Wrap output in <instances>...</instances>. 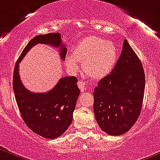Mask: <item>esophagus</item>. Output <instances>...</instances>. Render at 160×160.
Wrapping results in <instances>:
<instances>
[{
  "instance_id": "obj_1",
  "label": "esophagus",
  "mask_w": 160,
  "mask_h": 160,
  "mask_svg": "<svg viewBox=\"0 0 160 160\" xmlns=\"http://www.w3.org/2000/svg\"><path fill=\"white\" fill-rule=\"evenodd\" d=\"M77 85H78V87L80 88V89L81 90V92H84V91L86 90L85 88V83L83 81H78V83H77Z\"/></svg>"
}]
</instances>
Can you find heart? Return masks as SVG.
Masks as SVG:
<instances>
[{
    "label": "heart",
    "instance_id": "heart-1",
    "mask_svg": "<svg viewBox=\"0 0 160 160\" xmlns=\"http://www.w3.org/2000/svg\"><path fill=\"white\" fill-rule=\"evenodd\" d=\"M116 59L117 50L112 41L90 37L79 43L72 56L66 57L65 64L71 71H77V61L82 62L84 72L93 78L102 79L112 72Z\"/></svg>",
    "mask_w": 160,
    "mask_h": 160
}]
</instances>
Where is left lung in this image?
Segmentation results:
<instances>
[{
  "mask_svg": "<svg viewBox=\"0 0 160 160\" xmlns=\"http://www.w3.org/2000/svg\"><path fill=\"white\" fill-rule=\"evenodd\" d=\"M144 88L142 63L124 40L114 68L98 82L93 93L95 117L100 128L111 136L130 130L140 115Z\"/></svg>",
  "mask_w": 160,
  "mask_h": 160,
  "instance_id": "1",
  "label": "left lung"
}]
</instances>
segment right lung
Here are the masks:
<instances>
[{
    "label": "right lung",
    "mask_w": 160,
    "mask_h": 160,
    "mask_svg": "<svg viewBox=\"0 0 160 160\" xmlns=\"http://www.w3.org/2000/svg\"><path fill=\"white\" fill-rule=\"evenodd\" d=\"M37 44L60 48L61 60L67 48L59 32L38 35L28 43L16 63L13 72L15 98L21 117L34 133L46 139H56L66 132L72 121V114L80 91L75 77H63L52 90L44 93L32 92L24 88L19 75V64L26 53Z\"/></svg>",
    "instance_id": "obj_1"
}]
</instances>
